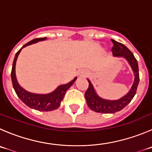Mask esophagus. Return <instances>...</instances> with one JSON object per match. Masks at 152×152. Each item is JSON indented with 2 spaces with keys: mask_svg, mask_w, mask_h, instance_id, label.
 I'll return each instance as SVG.
<instances>
[{
  "mask_svg": "<svg viewBox=\"0 0 152 152\" xmlns=\"http://www.w3.org/2000/svg\"><path fill=\"white\" fill-rule=\"evenodd\" d=\"M78 76H79V77H85V76H87V72L86 71V70H83V69H82V70H79V72H78Z\"/></svg>",
  "mask_w": 152,
  "mask_h": 152,
  "instance_id": "1",
  "label": "esophagus"
}]
</instances>
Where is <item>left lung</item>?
I'll list each match as a JSON object with an SVG mask.
<instances>
[{
  "label": "left lung",
  "mask_w": 152,
  "mask_h": 152,
  "mask_svg": "<svg viewBox=\"0 0 152 152\" xmlns=\"http://www.w3.org/2000/svg\"><path fill=\"white\" fill-rule=\"evenodd\" d=\"M113 43V55L117 58H123L125 59L131 67L132 71L134 75V83L129 91L120 99L114 100H106L102 98L97 94L93 85L88 79L89 86L85 94L86 102L89 108L96 113H115L116 112L121 111L126 106L130 103L132 99L134 98L137 93V89L140 82V75H139V66L137 59L135 58L134 54L132 53L124 45L117 41L112 39Z\"/></svg>",
  "instance_id": "1"
}]
</instances>
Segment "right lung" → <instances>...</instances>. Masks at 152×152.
Wrapping results in <instances>:
<instances>
[{"label": "right lung", "instance_id": "right-lung-1", "mask_svg": "<svg viewBox=\"0 0 152 152\" xmlns=\"http://www.w3.org/2000/svg\"><path fill=\"white\" fill-rule=\"evenodd\" d=\"M46 39H47L46 37L34 39L24 45L15 54L13 63H12V71H11L12 86H13V88L16 93L17 96L28 107L42 112L52 111V110H55L58 108L61 105V102L63 100L67 89L74 84L76 79H77V77H75L69 83L58 86V88L55 90L48 94L32 93V92L25 90L18 84V80L16 79V75H15V64H16V61L18 55L21 52L22 49L26 46H30L31 44L37 43L39 41H44Z\"/></svg>", "mask_w": 152, "mask_h": 152}]
</instances>
